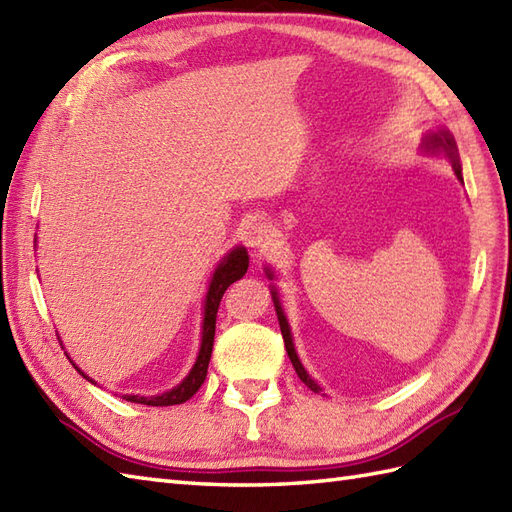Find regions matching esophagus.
<instances>
[{
    "label": "esophagus",
    "instance_id": "1",
    "mask_svg": "<svg viewBox=\"0 0 512 512\" xmlns=\"http://www.w3.org/2000/svg\"><path fill=\"white\" fill-rule=\"evenodd\" d=\"M272 240H275V227L270 222H255L248 229V244L253 248H268Z\"/></svg>",
    "mask_w": 512,
    "mask_h": 512
}]
</instances>
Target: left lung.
<instances>
[{"label":"left lung","instance_id":"8db88e82","mask_svg":"<svg viewBox=\"0 0 512 512\" xmlns=\"http://www.w3.org/2000/svg\"><path fill=\"white\" fill-rule=\"evenodd\" d=\"M427 150H441V152H445L447 157L454 161V172H456V176L460 178L462 181V174H460V163H458V150H456V141H454V137H451L447 130H438V133H434V135H430L427 137ZM275 296H272V301H275V310H277V318H279V327H281V336H283V342H285V351H288V355H290V362H292V366H294V371H296V375L301 377V382L310 388V390H314V392H320V386L314 382V379L305 373V368L301 366V362H299V358H296V351H294V344H292V336H290V327H288V320H285V316H283V312H281V305H279V301H277V292H272Z\"/></svg>","mask_w":512,"mask_h":512}]
</instances>
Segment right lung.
<instances>
[{
    "instance_id": "right-lung-1",
    "label": "right lung",
    "mask_w": 512,
    "mask_h": 512,
    "mask_svg": "<svg viewBox=\"0 0 512 512\" xmlns=\"http://www.w3.org/2000/svg\"><path fill=\"white\" fill-rule=\"evenodd\" d=\"M246 270H248V253H246V248L240 246L224 257V261L216 270V275H213L209 292H207V303H205V323H202L200 353H198V360L192 368V373L183 379V384H178L170 392H163V395H157V397L126 395V401L163 408V406H176V403H185L187 399H192L196 395L198 388L202 386V382H205V377H207V368H209L211 351H213V336H216V316H218L220 301L229 285L235 283L237 279H242L246 275Z\"/></svg>"
}]
</instances>
